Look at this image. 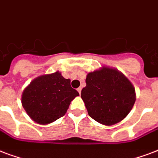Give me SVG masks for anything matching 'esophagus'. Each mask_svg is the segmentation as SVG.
I'll list each match as a JSON object with an SVG mask.
<instances>
[{"label":"esophagus","mask_w":158,"mask_h":158,"mask_svg":"<svg viewBox=\"0 0 158 158\" xmlns=\"http://www.w3.org/2000/svg\"><path fill=\"white\" fill-rule=\"evenodd\" d=\"M77 92H79V94H81V87H78Z\"/></svg>","instance_id":"34e87169"}]
</instances>
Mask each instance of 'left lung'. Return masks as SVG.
I'll return each instance as SVG.
<instances>
[{
	"label": "left lung",
	"mask_w": 158,
	"mask_h": 158,
	"mask_svg": "<svg viewBox=\"0 0 158 158\" xmlns=\"http://www.w3.org/2000/svg\"><path fill=\"white\" fill-rule=\"evenodd\" d=\"M86 83L81 97L89 116L97 123L105 126L117 124L133 107L135 88L117 68L104 66L89 72Z\"/></svg>",
	"instance_id": "left-lung-1"
}]
</instances>
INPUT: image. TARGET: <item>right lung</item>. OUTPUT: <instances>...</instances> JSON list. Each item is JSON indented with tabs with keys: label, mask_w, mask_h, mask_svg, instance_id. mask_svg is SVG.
I'll return each instance as SVG.
<instances>
[{
	"label": "right lung",
	"mask_w": 158,
	"mask_h": 158,
	"mask_svg": "<svg viewBox=\"0 0 158 158\" xmlns=\"http://www.w3.org/2000/svg\"><path fill=\"white\" fill-rule=\"evenodd\" d=\"M77 96V91L71 86V80L57 71L31 81L22 92L21 104L32 121L47 125L63 117Z\"/></svg>",
	"instance_id": "1"
}]
</instances>
